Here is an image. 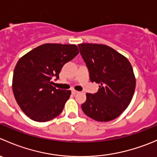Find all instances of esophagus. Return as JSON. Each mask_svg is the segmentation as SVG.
Listing matches in <instances>:
<instances>
[{
  "mask_svg": "<svg viewBox=\"0 0 157 157\" xmlns=\"http://www.w3.org/2000/svg\"><path fill=\"white\" fill-rule=\"evenodd\" d=\"M79 93V92L77 91V90H71V93H72L73 95H75V94H77V93Z\"/></svg>",
  "mask_w": 157,
  "mask_h": 157,
  "instance_id": "obj_1",
  "label": "esophagus"
}]
</instances>
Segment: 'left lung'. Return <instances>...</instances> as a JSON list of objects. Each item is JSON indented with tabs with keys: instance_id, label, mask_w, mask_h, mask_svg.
Here are the masks:
<instances>
[{
	"instance_id": "left-lung-1",
	"label": "left lung",
	"mask_w": 157,
	"mask_h": 157,
	"mask_svg": "<svg viewBox=\"0 0 157 157\" xmlns=\"http://www.w3.org/2000/svg\"><path fill=\"white\" fill-rule=\"evenodd\" d=\"M91 82L99 83L94 94L86 93L83 112L97 121H109L119 116L132 99L136 86L129 61L111 47L101 44L78 45Z\"/></svg>"
}]
</instances>
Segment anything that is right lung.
<instances>
[{
	"instance_id": "right-lung-1",
	"label": "right lung",
	"mask_w": 157,
	"mask_h": 157,
	"mask_svg": "<svg viewBox=\"0 0 157 157\" xmlns=\"http://www.w3.org/2000/svg\"><path fill=\"white\" fill-rule=\"evenodd\" d=\"M78 53L75 45L44 44L19 60L13 76V92L19 106L32 120L45 122L62 112L71 91L54 87L52 80H58L63 66Z\"/></svg>"
}]
</instances>
